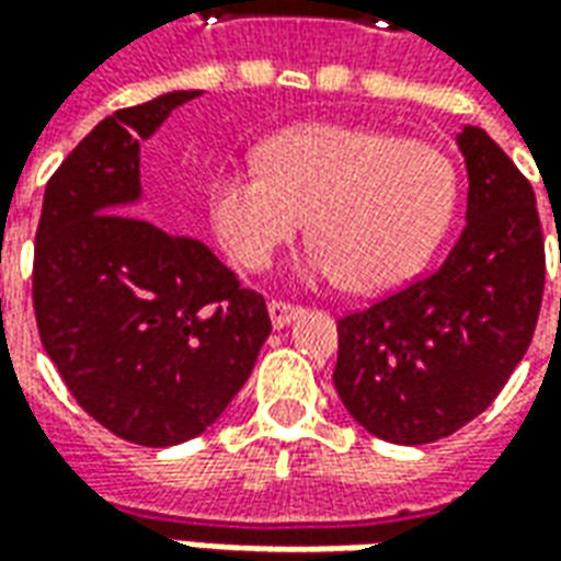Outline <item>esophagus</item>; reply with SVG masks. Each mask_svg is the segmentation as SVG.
Segmentation results:
<instances>
[{"mask_svg":"<svg viewBox=\"0 0 561 561\" xmlns=\"http://www.w3.org/2000/svg\"><path fill=\"white\" fill-rule=\"evenodd\" d=\"M267 312H270V321H273V328H288L294 318L304 316V306L285 304V300H270Z\"/></svg>","mask_w":561,"mask_h":561,"instance_id":"obj_1","label":"esophagus"}]
</instances>
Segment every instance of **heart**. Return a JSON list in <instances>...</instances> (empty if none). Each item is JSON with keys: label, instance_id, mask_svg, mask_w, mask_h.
I'll return each instance as SVG.
<instances>
[{"label": "heart", "instance_id": "obj_1", "mask_svg": "<svg viewBox=\"0 0 561 561\" xmlns=\"http://www.w3.org/2000/svg\"><path fill=\"white\" fill-rule=\"evenodd\" d=\"M257 164L209 183V221L228 255L243 270H264L309 216V264L354 291L412 279L457 204L454 161L381 128H282L257 147Z\"/></svg>", "mask_w": 561, "mask_h": 561}]
</instances>
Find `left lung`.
<instances>
[{"instance_id": "8db88e82", "label": "left lung", "mask_w": 561, "mask_h": 561, "mask_svg": "<svg viewBox=\"0 0 561 561\" xmlns=\"http://www.w3.org/2000/svg\"><path fill=\"white\" fill-rule=\"evenodd\" d=\"M466 228L445 264L336 321L333 385L366 433L430 445L474 421L529 348L543 297L535 192L483 128L457 135Z\"/></svg>"}]
</instances>
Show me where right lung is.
Returning a JSON list of instances; mask_svg holds the SVG:
<instances>
[{"label": "right lung", "mask_w": 561, "mask_h": 561, "mask_svg": "<svg viewBox=\"0 0 561 561\" xmlns=\"http://www.w3.org/2000/svg\"><path fill=\"white\" fill-rule=\"evenodd\" d=\"M168 92L92 128L44 188L32 306L83 412L126 442L171 447L216 421L270 336L264 297L192 237L140 209V140L192 102Z\"/></svg>", "instance_id": "right-lung-1"}]
</instances>
